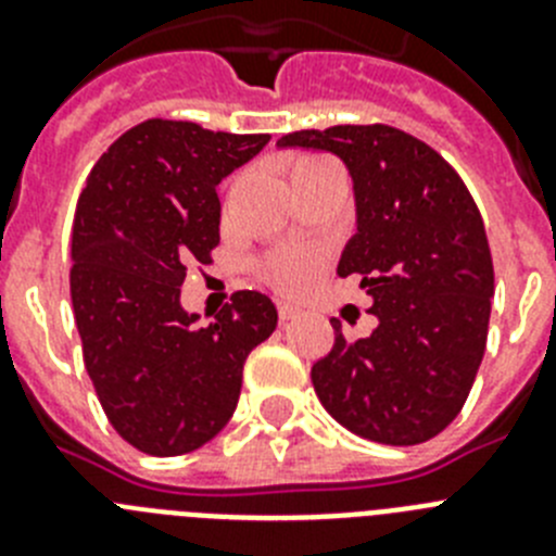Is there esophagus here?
Segmentation results:
<instances>
[{
	"mask_svg": "<svg viewBox=\"0 0 556 556\" xmlns=\"http://www.w3.org/2000/svg\"><path fill=\"white\" fill-rule=\"evenodd\" d=\"M298 314H301V308L294 306V303H289V301H278V317H281V323L294 320V317H298Z\"/></svg>",
	"mask_w": 556,
	"mask_h": 556,
	"instance_id": "obj_1",
	"label": "esophagus"
}]
</instances>
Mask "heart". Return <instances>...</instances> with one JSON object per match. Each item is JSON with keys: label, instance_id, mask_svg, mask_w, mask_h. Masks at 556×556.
<instances>
[{"label": "heart", "instance_id": "b5f03b06", "mask_svg": "<svg viewBox=\"0 0 556 556\" xmlns=\"http://www.w3.org/2000/svg\"><path fill=\"white\" fill-rule=\"evenodd\" d=\"M323 164V159H312V155H303V159L294 161L292 175L303 169H312V166ZM323 267V253L317 250H283V253H275L267 264H264V278H267L273 287L283 289V292H298L306 283L314 281V275L320 273Z\"/></svg>", "mask_w": 556, "mask_h": 556}]
</instances>
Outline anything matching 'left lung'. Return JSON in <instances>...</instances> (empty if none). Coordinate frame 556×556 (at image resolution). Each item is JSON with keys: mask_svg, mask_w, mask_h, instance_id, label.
<instances>
[{"mask_svg": "<svg viewBox=\"0 0 556 556\" xmlns=\"http://www.w3.org/2000/svg\"><path fill=\"white\" fill-rule=\"evenodd\" d=\"M281 147L337 152L353 175L358 228L337 273L358 275L378 326L314 362L320 404L353 434L417 445L462 412L488 345L493 255L479 205L448 161L390 125L294 130Z\"/></svg>", "mask_w": 556, "mask_h": 556, "instance_id": "8db88e82", "label": "left lung"}]
</instances>
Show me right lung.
Instances as JSON below:
<instances>
[{"mask_svg":"<svg viewBox=\"0 0 556 556\" xmlns=\"http://www.w3.org/2000/svg\"><path fill=\"white\" fill-rule=\"evenodd\" d=\"M269 141L147 119L88 172L72 225V306L83 362L116 434L150 456H180L225 429L250 351L275 331L262 292H233L198 328L180 308L191 262L219 244L217 186Z\"/></svg>","mask_w":556,"mask_h":556,"instance_id":"1","label":"right lung"}]
</instances>
